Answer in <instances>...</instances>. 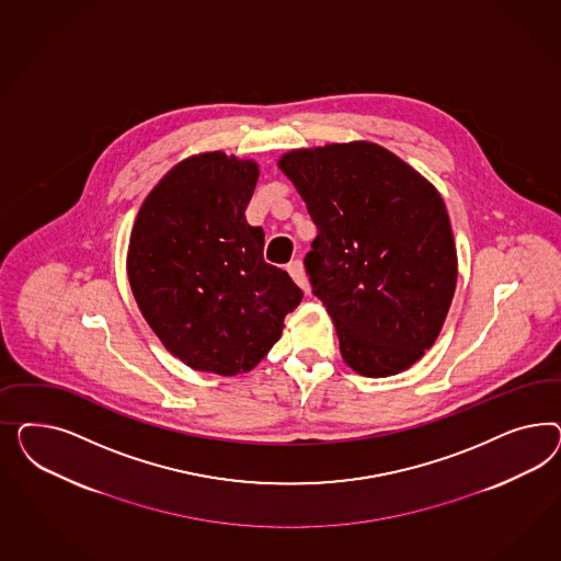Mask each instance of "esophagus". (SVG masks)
Here are the masks:
<instances>
[{
    "mask_svg": "<svg viewBox=\"0 0 561 561\" xmlns=\"http://www.w3.org/2000/svg\"><path fill=\"white\" fill-rule=\"evenodd\" d=\"M288 273L291 275V279H294L300 288L308 291V277H306L305 265H302V261H300V259H296V261H291V263H289Z\"/></svg>",
    "mask_w": 561,
    "mask_h": 561,
    "instance_id": "34e87169",
    "label": "esophagus"
}]
</instances>
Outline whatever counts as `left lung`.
I'll list each match as a JSON object with an SVG mask.
<instances>
[{"mask_svg":"<svg viewBox=\"0 0 561 561\" xmlns=\"http://www.w3.org/2000/svg\"><path fill=\"white\" fill-rule=\"evenodd\" d=\"M319 234L305 267L341 356L362 376L413 366L434 345L457 288V247L438 188L373 141L284 153Z\"/></svg>","mask_w":561,"mask_h":561,"instance_id":"obj_1","label":"left lung"}]
</instances>
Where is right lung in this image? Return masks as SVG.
Here are the masks:
<instances>
[{"mask_svg": "<svg viewBox=\"0 0 561 561\" xmlns=\"http://www.w3.org/2000/svg\"><path fill=\"white\" fill-rule=\"evenodd\" d=\"M259 164L188 156L137 211L127 277L137 306L172 356L199 373L253 370L302 300L288 273L265 263V232L244 209Z\"/></svg>", "mask_w": 561, "mask_h": 561, "instance_id": "1", "label": "right lung"}]
</instances>
